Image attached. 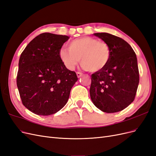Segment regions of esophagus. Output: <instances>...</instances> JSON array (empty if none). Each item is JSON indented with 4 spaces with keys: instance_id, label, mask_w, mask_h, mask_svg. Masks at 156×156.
Listing matches in <instances>:
<instances>
[{
    "instance_id": "obj_1",
    "label": "esophagus",
    "mask_w": 156,
    "mask_h": 156,
    "mask_svg": "<svg viewBox=\"0 0 156 156\" xmlns=\"http://www.w3.org/2000/svg\"><path fill=\"white\" fill-rule=\"evenodd\" d=\"M83 75V73H81V72H77V77H81V76Z\"/></svg>"
}]
</instances>
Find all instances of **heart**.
I'll use <instances>...</instances> for the list:
<instances>
[{"label":"heart","instance_id":"heart-1","mask_svg":"<svg viewBox=\"0 0 156 156\" xmlns=\"http://www.w3.org/2000/svg\"><path fill=\"white\" fill-rule=\"evenodd\" d=\"M68 49H61L60 58L64 66L73 70L79 62L84 69L98 72L107 66L111 58V49L105 41L85 36L70 41Z\"/></svg>","mask_w":156,"mask_h":156}]
</instances>
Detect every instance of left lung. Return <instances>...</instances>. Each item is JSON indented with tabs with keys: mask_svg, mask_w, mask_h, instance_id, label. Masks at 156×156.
Segmentation results:
<instances>
[{
	"mask_svg": "<svg viewBox=\"0 0 156 156\" xmlns=\"http://www.w3.org/2000/svg\"><path fill=\"white\" fill-rule=\"evenodd\" d=\"M94 34L109 46L111 58L105 68L91 75V100L105 112L121 111L133 101L137 90L139 72L135 53L121 37L106 32Z\"/></svg>",
	"mask_w": 156,
	"mask_h": 156,
	"instance_id": "8db88e82",
	"label": "left lung"
}]
</instances>
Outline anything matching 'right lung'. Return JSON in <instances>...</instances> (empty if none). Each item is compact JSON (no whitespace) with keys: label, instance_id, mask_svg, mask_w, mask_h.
Wrapping results in <instances>:
<instances>
[{"label":"right lung","instance_id":"add662e5","mask_svg":"<svg viewBox=\"0 0 156 156\" xmlns=\"http://www.w3.org/2000/svg\"><path fill=\"white\" fill-rule=\"evenodd\" d=\"M68 39L67 36L42 33L21 55L17 86L23 105L36 115L48 116L63 108L78 80L59 56Z\"/></svg>","mask_w":156,"mask_h":156}]
</instances>
